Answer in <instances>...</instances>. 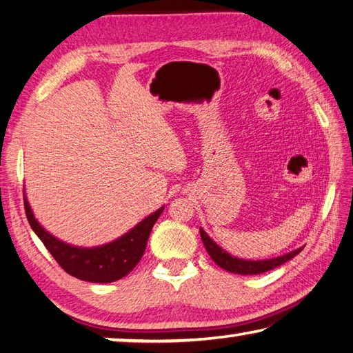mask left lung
I'll return each mask as SVG.
<instances>
[{"label": "left lung", "instance_id": "8db88e82", "mask_svg": "<svg viewBox=\"0 0 353 353\" xmlns=\"http://www.w3.org/2000/svg\"><path fill=\"white\" fill-rule=\"evenodd\" d=\"M199 235H201L203 244L208 254L210 255V258L219 265V268L232 272V274H238V275H258V274H264V272L272 270L278 268V265L284 264L285 261H289L294 256H296L300 252L303 250V248L292 250L289 254L276 256V258H269V259H256V261H252V259H243V258H236L232 256L229 252H225L223 248L212 239L203 230V228H199Z\"/></svg>", "mask_w": 353, "mask_h": 353}]
</instances>
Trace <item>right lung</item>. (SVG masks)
I'll return each mask as SVG.
<instances>
[{"label":"right lung","instance_id":"obj_1","mask_svg":"<svg viewBox=\"0 0 353 353\" xmlns=\"http://www.w3.org/2000/svg\"><path fill=\"white\" fill-rule=\"evenodd\" d=\"M24 209L33 232L69 275L89 283H114L128 275L139 263L145 250L150 230L158 216L163 214L164 205L155 210L154 214L145 216L143 221H139L124 235L108 244L95 245V248H78V245L64 243L53 236L38 223L26 194Z\"/></svg>","mask_w":353,"mask_h":353}]
</instances>
